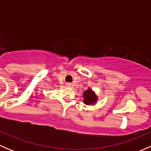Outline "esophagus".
Instances as JSON below:
<instances>
[{
	"mask_svg": "<svg viewBox=\"0 0 151 151\" xmlns=\"http://www.w3.org/2000/svg\"><path fill=\"white\" fill-rule=\"evenodd\" d=\"M71 84H70V83H67V86L68 87H71Z\"/></svg>",
	"mask_w": 151,
	"mask_h": 151,
	"instance_id": "esophagus-1",
	"label": "esophagus"
}]
</instances>
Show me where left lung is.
I'll list each match as a JSON object with an SVG mask.
<instances>
[{"instance_id": "8db88e82", "label": "left lung", "mask_w": 151, "mask_h": 151, "mask_svg": "<svg viewBox=\"0 0 151 151\" xmlns=\"http://www.w3.org/2000/svg\"><path fill=\"white\" fill-rule=\"evenodd\" d=\"M83 101L87 105H93L98 100V97L96 95L95 92L91 90V88H88V90L83 93Z\"/></svg>"}]
</instances>
